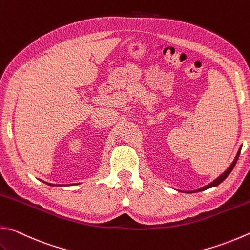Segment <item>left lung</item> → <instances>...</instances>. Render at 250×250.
I'll return each instance as SVG.
<instances>
[{"label":"left lung","instance_id":"obj_1","mask_svg":"<svg viewBox=\"0 0 250 250\" xmlns=\"http://www.w3.org/2000/svg\"><path fill=\"white\" fill-rule=\"evenodd\" d=\"M239 153H241V149H239V151L237 152V154H236V157H235V159H234V161H233V163L230 164V167L227 169V171H225L222 175H220L218 178H216L215 181H213L212 183L211 184H209V185H207V186H205L204 188H200V189H198L197 191H201V190H206V189H208V188H211V187H214V186H218L219 184H221L222 183L225 178H227L228 176H229V174L232 172V169L234 168V167H235V164H236V162H237V160H238V157H239Z\"/></svg>","mask_w":250,"mask_h":250}]
</instances>
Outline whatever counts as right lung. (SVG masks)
Here are the masks:
<instances>
[{"label":"right lung","instance_id":"right-lung-1","mask_svg":"<svg viewBox=\"0 0 250 250\" xmlns=\"http://www.w3.org/2000/svg\"><path fill=\"white\" fill-rule=\"evenodd\" d=\"M49 185H51V184H49Z\"/></svg>","mask_w":250,"mask_h":250}]
</instances>
